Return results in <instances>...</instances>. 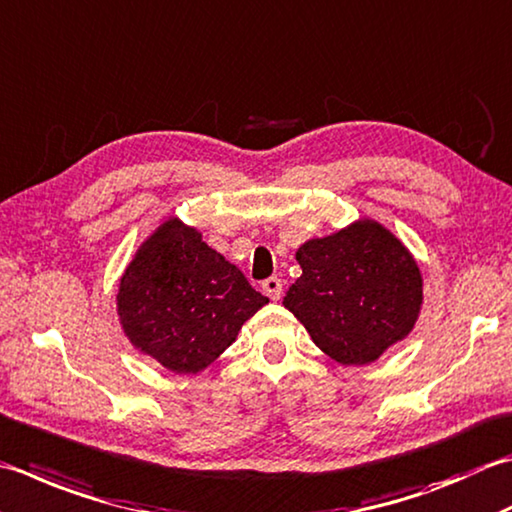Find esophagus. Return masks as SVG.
<instances>
[{
    "instance_id": "esophagus-1",
    "label": "esophagus",
    "mask_w": 512,
    "mask_h": 512,
    "mask_svg": "<svg viewBox=\"0 0 512 512\" xmlns=\"http://www.w3.org/2000/svg\"><path fill=\"white\" fill-rule=\"evenodd\" d=\"M282 288H284V284H282V279H279V277H268L266 282L262 284V290L270 299H273V302H277V299L282 297Z\"/></svg>"
}]
</instances>
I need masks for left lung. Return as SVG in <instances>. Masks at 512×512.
<instances>
[{
    "label": "left lung",
    "instance_id": "1",
    "mask_svg": "<svg viewBox=\"0 0 512 512\" xmlns=\"http://www.w3.org/2000/svg\"><path fill=\"white\" fill-rule=\"evenodd\" d=\"M302 277L284 306L328 357L370 364L413 330L422 306V275L397 237L359 222L297 250Z\"/></svg>",
    "mask_w": 512,
    "mask_h": 512
}]
</instances>
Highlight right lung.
I'll use <instances>...</instances> for the list:
<instances>
[{
	"label": "right lung",
	"instance_id": "obj_1",
	"mask_svg": "<svg viewBox=\"0 0 512 512\" xmlns=\"http://www.w3.org/2000/svg\"><path fill=\"white\" fill-rule=\"evenodd\" d=\"M264 304L242 270L177 219L139 248L117 293L133 346L179 375L215 362Z\"/></svg>",
	"mask_w": 512,
	"mask_h": 512
}]
</instances>
